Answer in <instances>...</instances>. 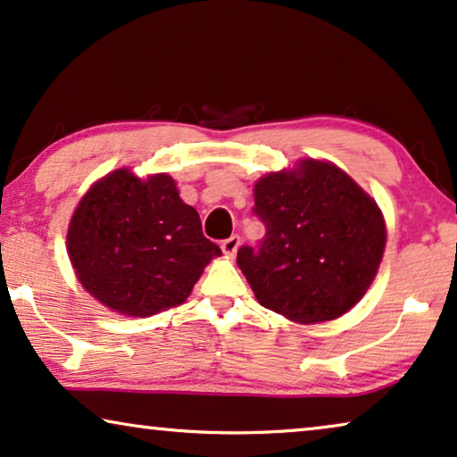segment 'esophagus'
Masks as SVG:
<instances>
[{
	"mask_svg": "<svg viewBox=\"0 0 457 457\" xmlns=\"http://www.w3.org/2000/svg\"><path fill=\"white\" fill-rule=\"evenodd\" d=\"M239 245H241V237L239 235L228 237V239H224L222 245H220L222 253L228 255V257H233L237 253V249H239Z\"/></svg>",
	"mask_w": 457,
	"mask_h": 457,
	"instance_id": "obj_1",
	"label": "esophagus"
}]
</instances>
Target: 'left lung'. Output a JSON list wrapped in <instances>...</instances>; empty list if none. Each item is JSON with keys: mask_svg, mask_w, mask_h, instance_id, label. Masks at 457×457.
<instances>
[{"mask_svg": "<svg viewBox=\"0 0 457 457\" xmlns=\"http://www.w3.org/2000/svg\"><path fill=\"white\" fill-rule=\"evenodd\" d=\"M253 212L266 224L237 263L262 307L296 323L332 321L362 299L386 249L379 206L342 169L305 158L262 177Z\"/></svg>", "mask_w": 457, "mask_h": 457, "instance_id": "8db88e82", "label": "left lung"}]
</instances>
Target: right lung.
<instances>
[{
  "mask_svg": "<svg viewBox=\"0 0 457 457\" xmlns=\"http://www.w3.org/2000/svg\"><path fill=\"white\" fill-rule=\"evenodd\" d=\"M78 280L104 307L150 317L187 299L220 247L167 173L117 169L88 189L68 228Z\"/></svg>",
  "mask_w": 457,
  "mask_h": 457,
  "instance_id": "add662e5",
  "label": "right lung"
}]
</instances>
